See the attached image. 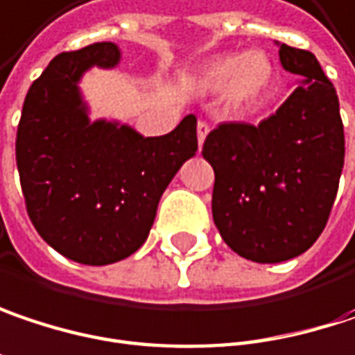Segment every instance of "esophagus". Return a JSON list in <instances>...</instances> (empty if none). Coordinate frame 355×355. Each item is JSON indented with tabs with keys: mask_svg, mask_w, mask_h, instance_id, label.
Returning a JSON list of instances; mask_svg holds the SVG:
<instances>
[{
	"mask_svg": "<svg viewBox=\"0 0 355 355\" xmlns=\"http://www.w3.org/2000/svg\"><path fill=\"white\" fill-rule=\"evenodd\" d=\"M207 134H209V125H207L205 121H199V123H197V140H199V146H203Z\"/></svg>",
	"mask_w": 355,
	"mask_h": 355,
	"instance_id": "esophagus-1",
	"label": "esophagus"
}]
</instances>
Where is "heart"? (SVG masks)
Instances as JSON below:
<instances>
[{
	"label": "heart",
	"mask_w": 355,
	"mask_h": 355,
	"mask_svg": "<svg viewBox=\"0 0 355 355\" xmlns=\"http://www.w3.org/2000/svg\"><path fill=\"white\" fill-rule=\"evenodd\" d=\"M272 62L264 52L225 54L207 62L195 77V87L205 93L225 89V103L232 110H245L258 103L272 83Z\"/></svg>",
	"instance_id": "heart-1"
}]
</instances>
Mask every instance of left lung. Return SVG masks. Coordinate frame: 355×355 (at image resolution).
<instances>
[{"label": "left lung", "instance_id": "obj_1", "mask_svg": "<svg viewBox=\"0 0 355 355\" xmlns=\"http://www.w3.org/2000/svg\"><path fill=\"white\" fill-rule=\"evenodd\" d=\"M303 77L258 125L219 123L203 144L213 166V221L236 254L260 264L301 256L321 236L338 195L345 140L336 87L313 52L278 44Z\"/></svg>", "mask_w": 355, "mask_h": 355}]
</instances>
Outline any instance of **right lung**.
Wrapping results in <instances>:
<instances>
[{
    "label": "right lung",
    "instance_id": "obj_1",
    "mask_svg": "<svg viewBox=\"0 0 355 355\" xmlns=\"http://www.w3.org/2000/svg\"><path fill=\"white\" fill-rule=\"evenodd\" d=\"M113 42L54 56L32 83L17 125L16 162L26 209L40 238L69 260L105 266L146 242L158 201L197 152V117L171 134L89 119L79 81L119 62Z\"/></svg>",
    "mask_w": 355,
    "mask_h": 355
}]
</instances>
